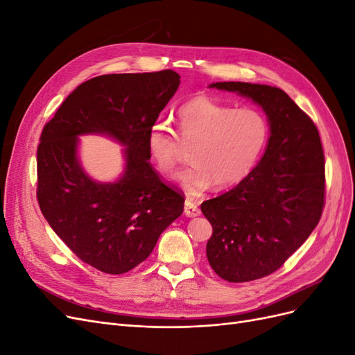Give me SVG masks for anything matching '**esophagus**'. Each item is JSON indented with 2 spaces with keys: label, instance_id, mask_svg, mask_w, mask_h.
Wrapping results in <instances>:
<instances>
[{
  "label": "esophagus",
  "instance_id": "1",
  "mask_svg": "<svg viewBox=\"0 0 355 355\" xmlns=\"http://www.w3.org/2000/svg\"><path fill=\"white\" fill-rule=\"evenodd\" d=\"M184 213L187 214L188 218H196V216H198V214H200L201 211H200L198 206H197V204H196L194 201H192L191 198H187V200H185Z\"/></svg>",
  "mask_w": 355,
  "mask_h": 355
}]
</instances>
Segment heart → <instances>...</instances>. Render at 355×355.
Returning a JSON list of instances; mask_svg holds the SVG:
<instances>
[{
  "instance_id": "1",
  "label": "heart",
  "mask_w": 355,
  "mask_h": 355,
  "mask_svg": "<svg viewBox=\"0 0 355 355\" xmlns=\"http://www.w3.org/2000/svg\"><path fill=\"white\" fill-rule=\"evenodd\" d=\"M176 123L178 137L159 121L149 127L148 153L161 173L171 175L182 155L179 142L191 146L192 166L178 178L189 196H200L211 185L225 189L240 184L261 157L268 139V123L261 112L234 110L207 96L182 105Z\"/></svg>"
}]
</instances>
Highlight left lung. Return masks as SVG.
Here are the masks:
<instances>
[{"instance_id":"1","label":"left lung","mask_w":355,"mask_h":355,"mask_svg":"<svg viewBox=\"0 0 355 355\" xmlns=\"http://www.w3.org/2000/svg\"><path fill=\"white\" fill-rule=\"evenodd\" d=\"M210 89L237 93L259 105L270 139L257 166L237 187L204 201L213 234L210 266L230 283L277 271L314 231L324 207V153L313 120L282 89L240 81Z\"/></svg>"}]
</instances>
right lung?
<instances>
[{"mask_svg": "<svg viewBox=\"0 0 355 355\" xmlns=\"http://www.w3.org/2000/svg\"><path fill=\"white\" fill-rule=\"evenodd\" d=\"M180 84L171 69L108 73L80 84L42 128L37 197L46 220L85 263L124 274L151 254L185 198L149 164L148 130ZM103 134L125 146L114 182L92 180L79 163V136Z\"/></svg>", "mask_w": 355, "mask_h": 355, "instance_id": "1", "label": "right lung"}]
</instances>
